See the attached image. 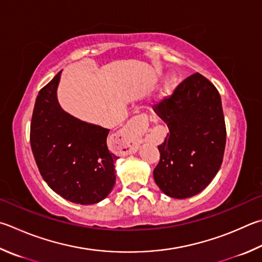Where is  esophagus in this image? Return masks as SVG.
Returning a JSON list of instances; mask_svg holds the SVG:
<instances>
[{
    "mask_svg": "<svg viewBox=\"0 0 262 262\" xmlns=\"http://www.w3.org/2000/svg\"><path fill=\"white\" fill-rule=\"evenodd\" d=\"M146 120H147V116L144 115V113L136 116V117L133 118V120L129 122V125H128L127 129L120 132V133H119V134H120L121 136H125V135L130 134L132 132H134V133L140 132L142 129V126H143V122H145ZM150 120L156 122L157 121V118L156 117H151ZM132 150H133V146H130L129 149H128V152H132Z\"/></svg>",
    "mask_w": 262,
    "mask_h": 262,
    "instance_id": "esophagus-1",
    "label": "esophagus"
}]
</instances>
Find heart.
Masks as SVG:
<instances>
[{"label":"heart","instance_id":"b5f03b06","mask_svg":"<svg viewBox=\"0 0 262 262\" xmlns=\"http://www.w3.org/2000/svg\"><path fill=\"white\" fill-rule=\"evenodd\" d=\"M174 82H175V80L173 79V78H170V79H168V81H167V83H166V85H165V90H169L170 88L173 87L174 85Z\"/></svg>","mask_w":262,"mask_h":262}]
</instances>
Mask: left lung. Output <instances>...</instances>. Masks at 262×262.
<instances>
[{
  "label": "left lung",
  "instance_id": "left-lung-1",
  "mask_svg": "<svg viewBox=\"0 0 262 262\" xmlns=\"http://www.w3.org/2000/svg\"><path fill=\"white\" fill-rule=\"evenodd\" d=\"M154 110L169 129L158 145L156 183L169 197H192L211 183L223 160L227 132L220 94L210 80L194 73Z\"/></svg>",
  "mask_w": 262,
  "mask_h": 262
}]
</instances>
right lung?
Listing matches in <instances>:
<instances>
[{
    "label": "right lung",
    "mask_w": 262,
    "mask_h": 262,
    "mask_svg": "<svg viewBox=\"0 0 262 262\" xmlns=\"http://www.w3.org/2000/svg\"><path fill=\"white\" fill-rule=\"evenodd\" d=\"M60 72L37 95L30 141L47 184L68 201L89 205L103 201L116 183V155L108 151L110 129L69 115L57 101Z\"/></svg>",
    "instance_id": "add662e5"
}]
</instances>
